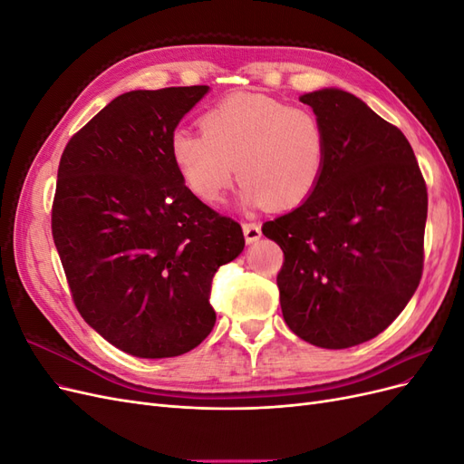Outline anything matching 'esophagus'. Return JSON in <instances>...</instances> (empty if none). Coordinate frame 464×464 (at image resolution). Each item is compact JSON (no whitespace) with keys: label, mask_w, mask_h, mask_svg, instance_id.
<instances>
[{"label":"esophagus","mask_w":464,"mask_h":464,"mask_svg":"<svg viewBox=\"0 0 464 464\" xmlns=\"http://www.w3.org/2000/svg\"><path fill=\"white\" fill-rule=\"evenodd\" d=\"M244 236L247 244H254L261 237V227L257 222H244Z\"/></svg>","instance_id":"1"}]
</instances>
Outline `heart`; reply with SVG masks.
Instances as JSON below:
<instances>
[{
	"mask_svg": "<svg viewBox=\"0 0 464 464\" xmlns=\"http://www.w3.org/2000/svg\"><path fill=\"white\" fill-rule=\"evenodd\" d=\"M199 123L201 133H172L170 154L203 203H220L237 172L244 205L294 208L310 199L325 172L327 131L310 108L266 94H232L208 108Z\"/></svg>",
	"mask_w": 464,
	"mask_h": 464,
	"instance_id": "b5f03b06",
	"label": "heart"
}]
</instances>
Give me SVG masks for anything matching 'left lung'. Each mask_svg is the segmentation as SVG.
<instances>
[{"instance_id":"1","label":"left lung","mask_w":464,"mask_h":464,"mask_svg":"<svg viewBox=\"0 0 464 464\" xmlns=\"http://www.w3.org/2000/svg\"><path fill=\"white\" fill-rule=\"evenodd\" d=\"M327 131L310 199L263 224L285 254L276 275L286 325L305 343L348 348L399 317L424 269L428 189L409 139L354 94L300 96Z\"/></svg>"}]
</instances>
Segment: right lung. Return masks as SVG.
Here are the masks:
<instances>
[{
  "label": "right lung",
  "mask_w": 464,
  "mask_h": 464,
  "mask_svg": "<svg viewBox=\"0 0 464 464\" xmlns=\"http://www.w3.org/2000/svg\"><path fill=\"white\" fill-rule=\"evenodd\" d=\"M208 87L120 94L63 149L52 236L81 317L139 358L201 344L210 285L244 249L236 220L188 189L170 154L179 120Z\"/></svg>",
  "instance_id": "right-lung-1"
}]
</instances>
